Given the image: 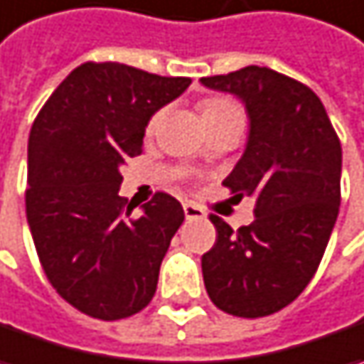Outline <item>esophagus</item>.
<instances>
[{
    "label": "esophagus",
    "mask_w": 364,
    "mask_h": 364,
    "mask_svg": "<svg viewBox=\"0 0 364 364\" xmlns=\"http://www.w3.org/2000/svg\"><path fill=\"white\" fill-rule=\"evenodd\" d=\"M184 215H186V219H205L207 217V213L194 203H184Z\"/></svg>",
    "instance_id": "obj_1"
}]
</instances>
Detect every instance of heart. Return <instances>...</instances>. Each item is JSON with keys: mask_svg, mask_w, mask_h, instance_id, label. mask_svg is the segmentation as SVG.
I'll use <instances>...</instances> for the list:
<instances>
[{"mask_svg": "<svg viewBox=\"0 0 364 364\" xmlns=\"http://www.w3.org/2000/svg\"><path fill=\"white\" fill-rule=\"evenodd\" d=\"M200 114L203 120L207 122V127H217V124H242L244 127V110L235 104V102L225 100V98H209V100H203L200 104ZM161 120V112H157L151 117L149 124H147V131L151 133L157 129Z\"/></svg>", "mask_w": 364, "mask_h": 364, "instance_id": "1", "label": "heart"}]
</instances>
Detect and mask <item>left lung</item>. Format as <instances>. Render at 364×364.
I'll list each match as a JSON object with an SVG mask.
<instances>
[{"label": "left lung", "instance_id": "left-lung-1", "mask_svg": "<svg viewBox=\"0 0 364 364\" xmlns=\"http://www.w3.org/2000/svg\"><path fill=\"white\" fill-rule=\"evenodd\" d=\"M200 83L245 104L247 145L223 184L237 200L256 198V219L235 233L210 215L217 242L203 279L221 311L264 318L297 299L321 262L340 209V139L318 96L274 69L247 65Z\"/></svg>", "mask_w": 364, "mask_h": 364}]
</instances>
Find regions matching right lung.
Here are the masks:
<instances>
[{
	"mask_svg": "<svg viewBox=\"0 0 364 364\" xmlns=\"http://www.w3.org/2000/svg\"><path fill=\"white\" fill-rule=\"evenodd\" d=\"M191 82L90 61L30 129L26 217L36 254L55 291L90 318H129L154 299L184 210L157 192L133 217L136 205L119 196L120 166L141 154L149 119Z\"/></svg>",
	"mask_w": 364,
	"mask_h": 364,
	"instance_id": "obj_1",
	"label": "right lung"
}]
</instances>
